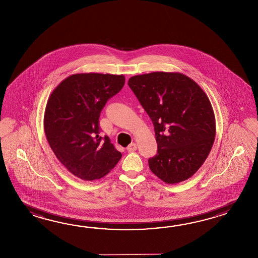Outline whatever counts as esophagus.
<instances>
[{
	"label": "esophagus",
	"instance_id": "34e87169",
	"mask_svg": "<svg viewBox=\"0 0 258 258\" xmlns=\"http://www.w3.org/2000/svg\"><path fill=\"white\" fill-rule=\"evenodd\" d=\"M137 144L132 143V144H130V145L127 147V150H128L129 152H134V151H136V150H137Z\"/></svg>",
	"mask_w": 258,
	"mask_h": 258
}]
</instances>
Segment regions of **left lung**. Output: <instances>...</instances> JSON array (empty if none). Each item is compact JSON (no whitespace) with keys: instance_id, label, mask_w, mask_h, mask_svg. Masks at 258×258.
Here are the masks:
<instances>
[{"instance_id":"left-lung-1","label":"left lung","mask_w":258,"mask_h":258,"mask_svg":"<svg viewBox=\"0 0 258 258\" xmlns=\"http://www.w3.org/2000/svg\"><path fill=\"white\" fill-rule=\"evenodd\" d=\"M128 86L153 122L158 151L148 159L151 171L170 184L192 177L208 158L216 136L207 94L180 73L135 76Z\"/></svg>"}]
</instances>
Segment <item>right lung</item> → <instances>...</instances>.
<instances>
[{"instance_id":"1","label":"right lung","mask_w":258,"mask_h":258,"mask_svg":"<svg viewBox=\"0 0 258 258\" xmlns=\"http://www.w3.org/2000/svg\"><path fill=\"white\" fill-rule=\"evenodd\" d=\"M124 82L122 75L75 74L61 81L48 99L44 131L49 147L60 163L84 181L104 177L121 159L110 138L99 137V119Z\"/></svg>"}]
</instances>
